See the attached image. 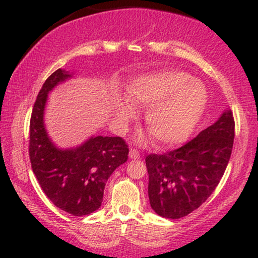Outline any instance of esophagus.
<instances>
[{"instance_id": "34e87169", "label": "esophagus", "mask_w": 258, "mask_h": 258, "mask_svg": "<svg viewBox=\"0 0 258 258\" xmlns=\"http://www.w3.org/2000/svg\"><path fill=\"white\" fill-rule=\"evenodd\" d=\"M129 157L132 158V160H139V158H140L139 150H136V149H134V148H132V149H130V151H129Z\"/></svg>"}]
</instances>
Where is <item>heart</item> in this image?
Segmentation results:
<instances>
[{
	"mask_svg": "<svg viewBox=\"0 0 258 258\" xmlns=\"http://www.w3.org/2000/svg\"><path fill=\"white\" fill-rule=\"evenodd\" d=\"M126 101H115L121 122L136 117V108L150 109L146 125L161 146H176L188 139L208 104V91L197 79L181 70H161L137 77L130 84Z\"/></svg>",
	"mask_w": 258,
	"mask_h": 258,
	"instance_id": "heart-1",
	"label": "heart"
}]
</instances>
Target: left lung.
Masks as SVG:
<instances>
[{"label": "left lung", "mask_w": 258, "mask_h": 258, "mask_svg": "<svg viewBox=\"0 0 258 258\" xmlns=\"http://www.w3.org/2000/svg\"><path fill=\"white\" fill-rule=\"evenodd\" d=\"M235 122L230 109L178 149L146 158L150 206L162 217H184L206 202L230 160Z\"/></svg>", "instance_id": "obj_1"}]
</instances>
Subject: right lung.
Masks as SVG:
<instances>
[{"mask_svg": "<svg viewBox=\"0 0 258 258\" xmlns=\"http://www.w3.org/2000/svg\"><path fill=\"white\" fill-rule=\"evenodd\" d=\"M70 77L73 74L57 69L42 86L31 112L29 156L48 199L66 213L84 216L101 207L105 183L128 160L129 149L121 137L108 136H91L68 149L56 147L45 130V103L48 94Z\"/></svg>", "mask_w": 258, "mask_h": 258, "instance_id": "1", "label": "right lung"}]
</instances>
